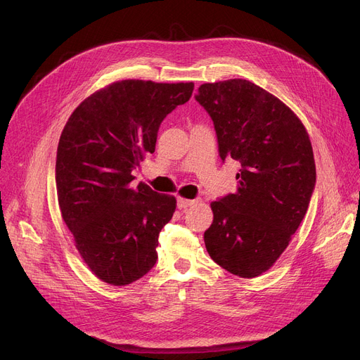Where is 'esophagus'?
Masks as SVG:
<instances>
[{
    "label": "esophagus",
    "instance_id": "obj_1",
    "mask_svg": "<svg viewBox=\"0 0 360 360\" xmlns=\"http://www.w3.org/2000/svg\"><path fill=\"white\" fill-rule=\"evenodd\" d=\"M195 202V200H186V198H182L179 197L178 198V209H186V207H190Z\"/></svg>",
    "mask_w": 360,
    "mask_h": 360
}]
</instances>
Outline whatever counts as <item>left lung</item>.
Instances as JSON below:
<instances>
[{"mask_svg": "<svg viewBox=\"0 0 360 360\" xmlns=\"http://www.w3.org/2000/svg\"><path fill=\"white\" fill-rule=\"evenodd\" d=\"M195 101L213 120L221 160H235L238 190L210 204L209 255L229 273L252 278L288 248L305 217L316 172L311 140L296 113L242 79L204 83Z\"/></svg>", "mask_w": 360, "mask_h": 360, "instance_id": "1", "label": "left lung"}]
</instances>
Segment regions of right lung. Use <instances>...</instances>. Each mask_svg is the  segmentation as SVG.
<instances>
[{
  "mask_svg": "<svg viewBox=\"0 0 360 360\" xmlns=\"http://www.w3.org/2000/svg\"><path fill=\"white\" fill-rule=\"evenodd\" d=\"M194 83L121 80L90 94L68 118L56 150L55 182L63 220L90 271L127 286L158 259L159 233L176 198L131 175L153 153L167 113L190 101Z\"/></svg>",
  "mask_w": 360,
  "mask_h": 360,
  "instance_id": "right-lung-1",
  "label": "right lung"
}]
</instances>
